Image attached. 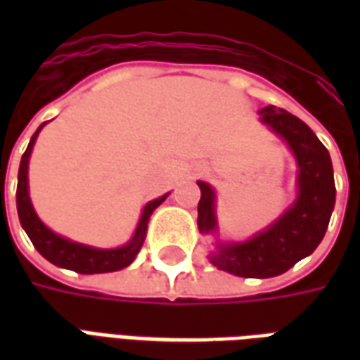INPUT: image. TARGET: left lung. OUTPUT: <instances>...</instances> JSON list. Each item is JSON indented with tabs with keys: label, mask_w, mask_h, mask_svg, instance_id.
Wrapping results in <instances>:
<instances>
[{
	"label": "left lung",
	"mask_w": 360,
	"mask_h": 360,
	"mask_svg": "<svg viewBox=\"0 0 360 360\" xmlns=\"http://www.w3.org/2000/svg\"><path fill=\"white\" fill-rule=\"evenodd\" d=\"M260 121L281 136L297 162V198L270 226L247 241L216 243L210 262L218 270L239 278H276L299 260L312 255L332 218L335 204V185L330 152L304 121L293 113L266 105ZM200 187L198 200V231L218 233L216 191L196 181Z\"/></svg>",
	"instance_id": "obj_1"
}]
</instances>
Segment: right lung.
Wrapping results in <instances>:
<instances>
[{"instance_id":"1","label":"right lung","mask_w":360,"mask_h":360,"mask_svg":"<svg viewBox=\"0 0 360 360\" xmlns=\"http://www.w3.org/2000/svg\"><path fill=\"white\" fill-rule=\"evenodd\" d=\"M44 125L46 123L38 127V131L32 134L25 154L20 158L19 183H17V212H19L20 226L27 231L28 239L32 241L34 249L46 260H50L51 264L59 266V268H67V270H73L77 274H105V271L123 270L133 262L139 255V250L142 249V243L146 239L150 216L169 196V193L160 196L156 200H150L142 208L141 219H139V226L134 229L133 237L129 239V243L121 245L117 249H96V247L75 243L63 235H58L38 218L34 206L30 202V196H28V160H30L34 142Z\"/></svg>"}]
</instances>
